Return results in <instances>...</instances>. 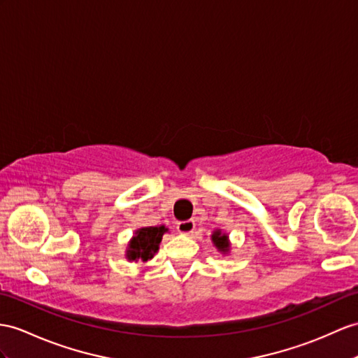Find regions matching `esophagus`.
Here are the masks:
<instances>
[{
  "label": "esophagus",
  "instance_id": "34e87169",
  "mask_svg": "<svg viewBox=\"0 0 358 358\" xmlns=\"http://www.w3.org/2000/svg\"><path fill=\"white\" fill-rule=\"evenodd\" d=\"M178 232L179 234H184V235H189L193 234L196 229V223L193 220H185V222H179L178 223Z\"/></svg>",
  "mask_w": 358,
  "mask_h": 358
}]
</instances>
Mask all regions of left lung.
Instances as JSON below:
<instances>
[{
	"mask_svg": "<svg viewBox=\"0 0 358 358\" xmlns=\"http://www.w3.org/2000/svg\"><path fill=\"white\" fill-rule=\"evenodd\" d=\"M211 241H213V245L217 248V250L220 252V254L226 255V254H229V252H231V241H229L228 234L223 232L222 229L213 231Z\"/></svg>",
	"mask_w": 358,
	"mask_h": 358,
	"instance_id": "8db88e82",
	"label": "left lung"
}]
</instances>
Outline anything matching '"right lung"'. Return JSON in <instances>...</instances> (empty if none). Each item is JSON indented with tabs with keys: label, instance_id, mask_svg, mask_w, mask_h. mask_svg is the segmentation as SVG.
<instances>
[{
	"label": "right lung",
	"instance_id": "add662e5",
	"mask_svg": "<svg viewBox=\"0 0 358 358\" xmlns=\"http://www.w3.org/2000/svg\"><path fill=\"white\" fill-rule=\"evenodd\" d=\"M169 232V228L161 226H145L135 231V235L130 238L126 249V259L130 261H149L159 250V245L162 241V235Z\"/></svg>",
	"mask_w": 358,
	"mask_h": 358
}]
</instances>
